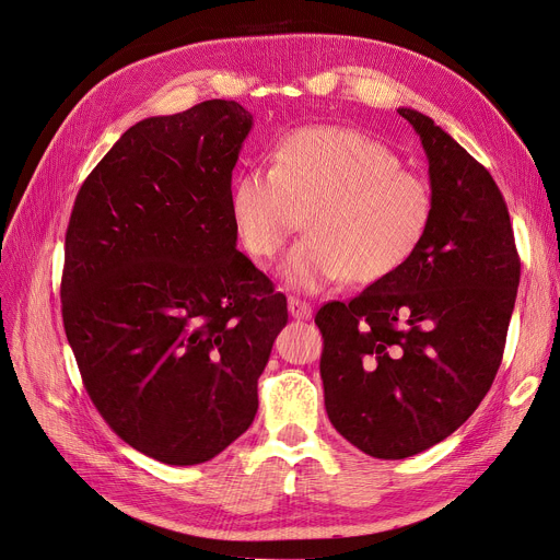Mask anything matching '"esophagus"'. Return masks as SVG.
<instances>
[{
	"label": "esophagus",
	"mask_w": 560,
	"mask_h": 560,
	"mask_svg": "<svg viewBox=\"0 0 560 560\" xmlns=\"http://www.w3.org/2000/svg\"><path fill=\"white\" fill-rule=\"evenodd\" d=\"M288 313L294 319H311L313 317V306H311L308 301H301L296 296H290L288 299Z\"/></svg>",
	"instance_id": "esophagus-1"
}]
</instances>
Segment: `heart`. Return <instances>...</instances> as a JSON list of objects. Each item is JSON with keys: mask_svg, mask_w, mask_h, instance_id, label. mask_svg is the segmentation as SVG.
I'll use <instances>...</instances> for the list:
<instances>
[{"mask_svg": "<svg viewBox=\"0 0 560 560\" xmlns=\"http://www.w3.org/2000/svg\"><path fill=\"white\" fill-rule=\"evenodd\" d=\"M241 245L270 259L306 214V236L279 266L281 281L319 292L341 279L377 283L413 259L433 219L429 183L395 151L360 131L306 127L290 133L272 170H245L230 196Z\"/></svg>", "mask_w": 560, "mask_h": 560, "instance_id": "obj_1", "label": "heart"}]
</instances>
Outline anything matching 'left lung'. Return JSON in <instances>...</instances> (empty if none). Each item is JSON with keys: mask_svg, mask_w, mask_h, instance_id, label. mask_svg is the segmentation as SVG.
Here are the masks:
<instances>
[{"mask_svg": "<svg viewBox=\"0 0 560 560\" xmlns=\"http://www.w3.org/2000/svg\"><path fill=\"white\" fill-rule=\"evenodd\" d=\"M397 112L429 161L431 228L404 268L315 317L328 418L382 460L427 451L478 409L500 369L521 281L491 174L429 116Z\"/></svg>", "mask_w": 560, "mask_h": 560, "instance_id": "8db88e82", "label": "left lung"}]
</instances>
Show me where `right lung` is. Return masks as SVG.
<instances>
[{
    "instance_id": "add662e5",
    "label": "right lung",
    "mask_w": 560,
    "mask_h": 560,
    "mask_svg": "<svg viewBox=\"0 0 560 560\" xmlns=\"http://www.w3.org/2000/svg\"><path fill=\"white\" fill-rule=\"evenodd\" d=\"M249 129L234 100L144 118L71 212L62 319L84 388L165 465L208 463L247 431L288 324L285 296L236 249L232 170Z\"/></svg>"
}]
</instances>
